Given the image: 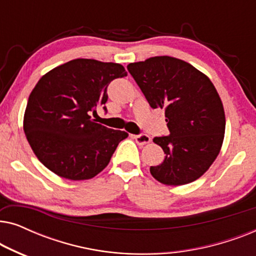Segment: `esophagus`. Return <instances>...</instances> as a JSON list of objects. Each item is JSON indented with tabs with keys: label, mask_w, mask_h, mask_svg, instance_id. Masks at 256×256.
<instances>
[{
	"label": "esophagus",
	"mask_w": 256,
	"mask_h": 256,
	"mask_svg": "<svg viewBox=\"0 0 256 256\" xmlns=\"http://www.w3.org/2000/svg\"><path fill=\"white\" fill-rule=\"evenodd\" d=\"M132 138L135 140L136 143H138V146H146V144H148V143H150V141H152L150 136H148L146 134L134 135V136H132Z\"/></svg>",
	"instance_id": "1"
}]
</instances>
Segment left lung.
<instances>
[{
	"label": "left lung",
	"mask_w": 256,
	"mask_h": 256,
	"mask_svg": "<svg viewBox=\"0 0 256 256\" xmlns=\"http://www.w3.org/2000/svg\"><path fill=\"white\" fill-rule=\"evenodd\" d=\"M128 71L152 108L166 110L169 136L155 138L166 157L150 174L166 185L202 177L214 162L225 135V112L208 76L180 59L160 56L130 62Z\"/></svg>",
	"instance_id": "obj_1"
}]
</instances>
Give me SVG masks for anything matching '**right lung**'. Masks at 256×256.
<instances>
[{
  "instance_id": "obj_1",
  "label": "right lung",
  "mask_w": 256,
  "mask_h": 256,
  "mask_svg": "<svg viewBox=\"0 0 256 256\" xmlns=\"http://www.w3.org/2000/svg\"><path fill=\"white\" fill-rule=\"evenodd\" d=\"M126 76L121 64L79 58L38 80L28 100L23 129L48 170L66 180H85L108 166L128 134L96 124L90 112L96 113V108L106 104L112 80Z\"/></svg>"
}]
</instances>
